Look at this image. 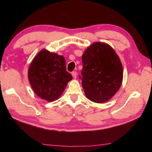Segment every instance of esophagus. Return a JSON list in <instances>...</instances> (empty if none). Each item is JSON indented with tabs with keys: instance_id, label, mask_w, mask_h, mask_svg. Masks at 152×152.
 I'll use <instances>...</instances> for the list:
<instances>
[{
	"instance_id": "34e87169",
	"label": "esophagus",
	"mask_w": 152,
	"mask_h": 152,
	"mask_svg": "<svg viewBox=\"0 0 152 152\" xmlns=\"http://www.w3.org/2000/svg\"><path fill=\"white\" fill-rule=\"evenodd\" d=\"M72 77L74 78H76L78 74H77L76 71H74V72H72Z\"/></svg>"
}]
</instances>
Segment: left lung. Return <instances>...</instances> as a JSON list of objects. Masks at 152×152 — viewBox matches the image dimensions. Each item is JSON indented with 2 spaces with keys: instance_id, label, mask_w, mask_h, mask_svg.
I'll return each instance as SVG.
<instances>
[{
  "instance_id": "left-lung-1",
  "label": "left lung",
  "mask_w": 152,
  "mask_h": 152,
  "mask_svg": "<svg viewBox=\"0 0 152 152\" xmlns=\"http://www.w3.org/2000/svg\"><path fill=\"white\" fill-rule=\"evenodd\" d=\"M82 85L86 98L94 102H107L116 94L123 81L119 56L109 45L95 42L82 56Z\"/></svg>"
}]
</instances>
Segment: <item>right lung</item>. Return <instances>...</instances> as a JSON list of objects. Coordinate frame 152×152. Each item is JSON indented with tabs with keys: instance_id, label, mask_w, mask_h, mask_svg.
Returning <instances> with one entry per match:
<instances>
[{
	"instance_id": "obj_1",
	"label": "right lung",
	"mask_w": 152,
	"mask_h": 152,
	"mask_svg": "<svg viewBox=\"0 0 152 152\" xmlns=\"http://www.w3.org/2000/svg\"><path fill=\"white\" fill-rule=\"evenodd\" d=\"M28 78L38 96L52 102L59 99L72 76L66 71L62 56L43 50L31 63Z\"/></svg>"
}]
</instances>
